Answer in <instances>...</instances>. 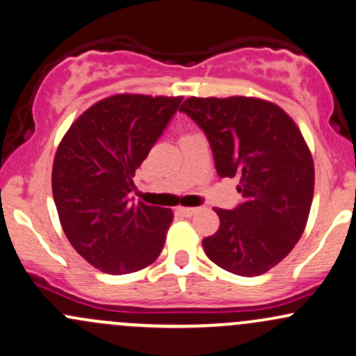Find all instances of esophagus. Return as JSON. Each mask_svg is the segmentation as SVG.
Returning <instances> with one entry per match:
<instances>
[{
	"label": "esophagus",
	"mask_w": 356,
	"mask_h": 356,
	"mask_svg": "<svg viewBox=\"0 0 356 356\" xmlns=\"http://www.w3.org/2000/svg\"><path fill=\"white\" fill-rule=\"evenodd\" d=\"M179 213H183L185 217H191V215H195L198 211L197 207H181V209H178Z\"/></svg>",
	"instance_id": "esophagus-1"
}]
</instances>
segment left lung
I'll return each mask as SVG.
<instances>
[{"label": "left lung", "instance_id": "1", "mask_svg": "<svg viewBox=\"0 0 356 356\" xmlns=\"http://www.w3.org/2000/svg\"><path fill=\"white\" fill-rule=\"evenodd\" d=\"M209 139L220 178H241L242 202L215 209L220 227L203 238L210 261L254 277L277 266L305 230L314 165L301 131L281 107L254 97H190L179 107Z\"/></svg>", "mask_w": 356, "mask_h": 356}]
</instances>
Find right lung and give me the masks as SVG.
<instances>
[{"instance_id": "1", "label": "right lung", "mask_w": 356, "mask_h": 356, "mask_svg": "<svg viewBox=\"0 0 356 356\" xmlns=\"http://www.w3.org/2000/svg\"><path fill=\"white\" fill-rule=\"evenodd\" d=\"M181 97L119 94L87 109L60 143L51 190L63 232L89 264L129 274L156 261L171 210L134 202L133 177Z\"/></svg>"}]
</instances>
